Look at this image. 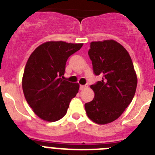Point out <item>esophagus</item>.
I'll use <instances>...</instances> for the list:
<instances>
[{"mask_svg": "<svg viewBox=\"0 0 155 155\" xmlns=\"http://www.w3.org/2000/svg\"><path fill=\"white\" fill-rule=\"evenodd\" d=\"M87 87H88V84H86V85H80L79 89H80V90H84V89L87 88Z\"/></svg>", "mask_w": 155, "mask_h": 155, "instance_id": "34e87169", "label": "esophagus"}]
</instances>
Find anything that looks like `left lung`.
<instances>
[{"instance_id": "obj_1", "label": "left lung", "mask_w": 155, "mask_h": 155, "mask_svg": "<svg viewBox=\"0 0 155 155\" xmlns=\"http://www.w3.org/2000/svg\"><path fill=\"white\" fill-rule=\"evenodd\" d=\"M88 54L94 75L102 79L91 86L95 96L85 104V109L93 122L107 124L117 119L131 103L137 74L128 51L115 40L91 42Z\"/></svg>"}]
</instances>
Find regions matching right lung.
Returning a JSON list of instances; mask_svg holds the SVG:
<instances>
[{
	"label": "right lung",
	"mask_w": 155,
	"mask_h": 155,
	"mask_svg": "<svg viewBox=\"0 0 155 155\" xmlns=\"http://www.w3.org/2000/svg\"><path fill=\"white\" fill-rule=\"evenodd\" d=\"M83 44L50 41L35 49L28 59L22 77L25 100L37 116L55 122L65 115L79 91L78 83L63 79L68 58Z\"/></svg>",
	"instance_id": "add662e5"
}]
</instances>
